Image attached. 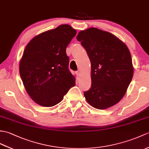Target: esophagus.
<instances>
[{
  "label": "esophagus",
  "instance_id": "34e87169",
  "mask_svg": "<svg viewBox=\"0 0 149 149\" xmlns=\"http://www.w3.org/2000/svg\"><path fill=\"white\" fill-rule=\"evenodd\" d=\"M76 74H77V77H80V76H81V72H80V70H78V71L76 72Z\"/></svg>",
  "mask_w": 149,
  "mask_h": 149
}]
</instances>
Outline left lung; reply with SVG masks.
<instances>
[{
	"label": "left lung",
	"mask_w": 149,
	"mask_h": 149,
	"mask_svg": "<svg viewBox=\"0 0 149 149\" xmlns=\"http://www.w3.org/2000/svg\"><path fill=\"white\" fill-rule=\"evenodd\" d=\"M77 39L91 64V87L84 93L86 101L100 110L116 105L125 95L133 78L129 49L116 36L96 28L81 31Z\"/></svg>",
	"instance_id": "1"
}]
</instances>
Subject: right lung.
<instances>
[{
  "instance_id": "1",
  "label": "right lung",
  "mask_w": 149,
  "mask_h": 149,
  "mask_svg": "<svg viewBox=\"0 0 149 149\" xmlns=\"http://www.w3.org/2000/svg\"><path fill=\"white\" fill-rule=\"evenodd\" d=\"M77 32L61 25L33 37L19 62V74L30 97L43 107L60 103L75 78L68 69L66 48Z\"/></svg>"
}]
</instances>
